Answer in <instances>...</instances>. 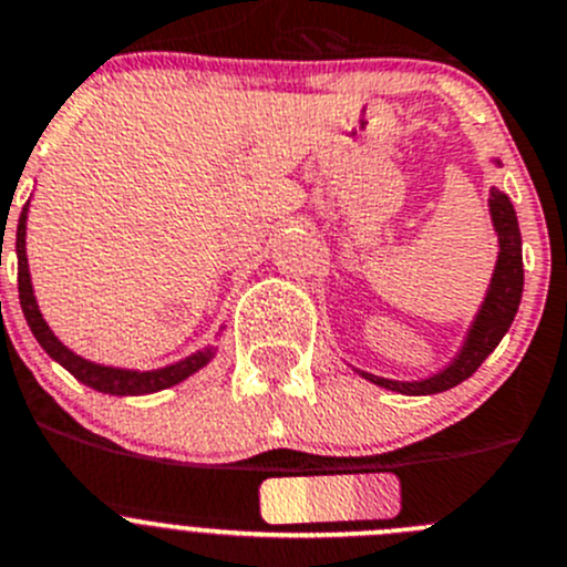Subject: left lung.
Listing matches in <instances>:
<instances>
[{
  "mask_svg": "<svg viewBox=\"0 0 567 567\" xmlns=\"http://www.w3.org/2000/svg\"><path fill=\"white\" fill-rule=\"evenodd\" d=\"M489 198V212L492 224L498 231V262H495V274H492V285L486 290V299L481 305V313L475 316L473 327H470V336L464 341L462 352L456 355V361L447 369H442L439 374L427 380H416V383H400V380H385L378 374L361 372L363 378L378 383L380 389L400 391V394H439V391H447L453 385H458L462 380H467L481 363L486 361L492 349L498 347L501 338L506 336V330L515 321L517 308H520L523 296V251H520V229H517V215L515 206H512L509 195L501 193L498 187H492Z\"/></svg>",
  "mask_w": 567,
  "mask_h": 567,
  "instance_id": "8db88e82",
  "label": "left lung"
}]
</instances>
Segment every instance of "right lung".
<instances>
[{
  "instance_id": "add662e5",
  "label": "right lung",
  "mask_w": 567,
  "mask_h": 567,
  "mask_svg": "<svg viewBox=\"0 0 567 567\" xmlns=\"http://www.w3.org/2000/svg\"><path fill=\"white\" fill-rule=\"evenodd\" d=\"M24 235H28V204L19 215V229H16V257H19V301L21 310H24V319H28L30 330H33L35 341L44 347L47 355L52 361L61 363L69 374H75L81 383L92 385L94 391H103V394H116V396H136V394H153V391L171 389V385L182 383L189 374H195L198 369H204L212 361L215 349H200L195 355L184 358V361L173 363V367L164 369H151V372H131V369H111L100 367V363L86 361V358L69 352L52 330L47 327V321L41 319L39 305H35L33 285H30V271H28V251H24Z\"/></svg>"
}]
</instances>
